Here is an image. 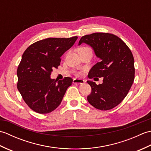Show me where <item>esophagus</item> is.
I'll return each instance as SVG.
<instances>
[{
	"label": "esophagus",
	"instance_id": "1",
	"mask_svg": "<svg viewBox=\"0 0 151 151\" xmlns=\"http://www.w3.org/2000/svg\"><path fill=\"white\" fill-rule=\"evenodd\" d=\"M85 82L84 80L81 78H75L73 79V84H83Z\"/></svg>",
	"mask_w": 151,
	"mask_h": 151
}]
</instances>
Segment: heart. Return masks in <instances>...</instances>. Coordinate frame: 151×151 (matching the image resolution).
<instances>
[{
	"instance_id": "obj_1",
	"label": "heart",
	"mask_w": 151,
	"mask_h": 151,
	"mask_svg": "<svg viewBox=\"0 0 151 151\" xmlns=\"http://www.w3.org/2000/svg\"><path fill=\"white\" fill-rule=\"evenodd\" d=\"M88 49H91L90 48H89L88 47H80L78 49V52H81V51H84V50H88ZM82 71H78L77 73H76V75L78 76H81L82 75Z\"/></svg>"
}]
</instances>
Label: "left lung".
I'll return each mask as SVG.
<instances>
[{
    "instance_id": "8db88e82",
    "label": "left lung",
    "mask_w": 151,
    "mask_h": 151,
    "mask_svg": "<svg viewBox=\"0 0 151 151\" xmlns=\"http://www.w3.org/2000/svg\"><path fill=\"white\" fill-rule=\"evenodd\" d=\"M82 43L91 46L100 59L89 70V78L103 77L101 84L87 81L91 87L88 101L98 110H110L121 103L133 84L135 69L132 53L123 40L112 34L86 35L78 45Z\"/></svg>"
}]
</instances>
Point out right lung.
Returning a JSON list of instances; mask_svg holds the SVG:
<instances>
[{
	"instance_id": "obj_1",
	"label": "right lung",
	"mask_w": 151,
	"mask_h": 151,
	"mask_svg": "<svg viewBox=\"0 0 151 151\" xmlns=\"http://www.w3.org/2000/svg\"><path fill=\"white\" fill-rule=\"evenodd\" d=\"M77 38H47L32 44L22 54L17 71V89L34 111L44 114L55 110L72 84L71 78L57 82L50 78V75L60 65V57Z\"/></svg>"
}]
</instances>
